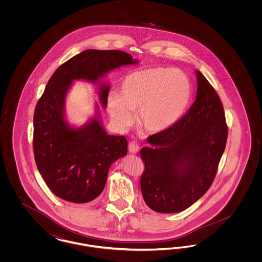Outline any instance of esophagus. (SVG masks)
Wrapping results in <instances>:
<instances>
[{
	"label": "esophagus",
	"instance_id": "esophagus-1",
	"mask_svg": "<svg viewBox=\"0 0 262 262\" xmlns=\"http://www.w3.org/2000/svg\"><path fill=\"white\" fill-rule=\"evenodd\" d=\"M139 150V146L137 144V141H130L128 143V152L132 154H136Z\"/></svg>",
	"mask_w": 262,
	"mask_h": 262
}]
</instances>
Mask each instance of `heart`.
<instances>
[{"label": "heart", "instance_id": "1", "mask_svg": "<svg viewBox=\"0 0 262 262\" xmlns=\"http://www.w3.org/2000/svg\"><path fill=\"white\" fill-rule=\"evenodd\" d=\"M192 98V85L183 73L166 68L138 71L126 75L120 93L113 92L108 110L121 128L137 122L148 134H161L174 126L187 113Z\"/></svg>", "mask_w": 262, "mask_h": 262}]
</instances>
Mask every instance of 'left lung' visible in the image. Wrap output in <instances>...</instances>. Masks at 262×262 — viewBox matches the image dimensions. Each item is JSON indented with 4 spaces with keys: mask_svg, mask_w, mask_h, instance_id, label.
I'll return each mask as SVG.
<instances>
[{
    "mask_svg": "<svg viewBox=\"0 0 262 262\" xmlns=\"http://www.w3.org/2000/svg\"><path fill=\"white\" fill-rule=\"evenodd\" d=\"M196 98L188 112L168 130L147 137L140 150L144 171L143 200L159 213H177L208 190L224 153L228 126L215 89L200 71Z\"/></svg>",
    "mask_w": 262,
    "mask_h": 262,
    "instance_id": "1",
    "label": "left lung"
}]
</instances>
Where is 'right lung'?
Masks as SVG:
<instances>
[{
  "instance_id": "add662e5",
  "label": "right lung",
  "mask_w": 262,
  "mask_h": 262,
  "mask_svg": "<svg viewBox=\"0 0 262 262\" xmlns=\"http://www.w3.org/2000/svg\"><path fill=\"white\" fill-rule=\"evenodd\" d=\"M119 50H85L63 62L51 76L34 111L33 150L38 170L51 191L74 203L95 200L104 189L113 163L127 153L124 136H110L99 107L86 124L74 127L64 119V103L74 80L99 84V99L107 106L109 84L100 79L114 69L135 64Z\"/></svg>"
}]
</instances>
